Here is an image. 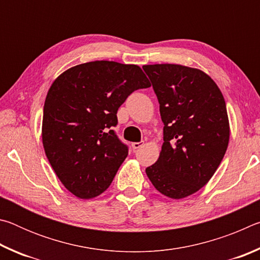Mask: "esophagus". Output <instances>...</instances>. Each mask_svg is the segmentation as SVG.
Returning a JSON list of instances; mask_svg holds the SVG:
<instances>
[{
    "label": "esophagus",
    "mask_w": 260,
    "mask_h": 260,
    "mask_svg": "<svg viewBox=\"0 0 260 260\" xmlns=\"http://www.w3.org/2000/svg\"><path fill=\"white\" fill-rule=\"evenodd\" d=\"M143 146V142H133L132 143V148L133 149H139Z\"/></svg>",
    "instance_id": "esophagus-1"
}]
</instances>
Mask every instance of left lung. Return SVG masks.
I'll return each instance as SVG.
<instances>
[{
	"instance_id": "left-lung-1",
	"label": "left lung",
	"mask_w": 260,
	"mask_h": 260,
	"mask_svg": "<svg viewBox=\"0 0 260 260\" xmlns=\"http://www.w3.org/2000/svg\"><path fill=\"white\" fill-rule=\"evenodd\" d=\"M142 68L164 122L159 158L146 173L162 195L181 200L204 187L225 156L231 133L225 99L200 69L180 64Z\"/></svg>"
}]
</instances>
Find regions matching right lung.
Instances as JSON below:
<instances>
[{
    "label": "right lung",
    "mask_w": 260,
    "mask_h": 260,
    "mask_svg": "<svg viewBox=\"0 0 260 260\" xmlns=\"http://www.w3.org/2000/svg\"><path fill=\"white\" fill-rule=\"evenodd\" d=\"M139 65L95 60L55 79L43 107L42 143L63 186L81 200L111 184L128 150L111 127L128 95L150 87Z\"/></svg>",
    "instance_id": "obj_1"
}]
</instances>
